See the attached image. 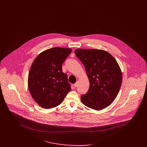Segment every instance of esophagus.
Wrapping results in <instances>:
<instances>
[{
    "label": "esophagus",
    "instance_id": "obj_1",
    "mask_svg": "<svg viewBox=\"0 0 147 147\" xmlns=\"http://www.w3.org/2000/svg\"><path fill=\"white\" fill-rule=\"evenodd\" d=\"M78 85H79V81L76 82V83L75 84H74V86L75 88H76L78 86Z\"/></svg>",
    "mask_w": 147,
    "mask_h": 147
}]
</instances>
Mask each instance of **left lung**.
<instances>
[{
	"mask_svg": "<svg viewBox=\"0 0 147 147\" xmlns=\"http://www.w3.org/2000/svg\"><path fill=\"white\" fill-rule=\"evenodd\" d=\"M75 53L84 64L90 84L87 93L81 96L82 102L96 110L105 109L114 101L121 86L122 74L118 64L102 50L78 49Z\"/></svg>",
	"mask_w": 147,
	"mask_h": 147,
	"instance_id": "obj_1",
	"label": "left lung"
}]
</instances>
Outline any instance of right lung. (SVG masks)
Returning <instances> with one entry per match:
<instances>
[{"label": "right lung", "mask_w": 147, "mask_h": 147, "mask_svg": "<svg viewBox=\"0 0 147 147\" xmlns=\"http://www.w3.org/2000/svg\"><path fill=\"white\" fill-rule=\"evenodd\" d=\"M72 49L54 47L40 53L32 63L28 75V88L33 100L44 109L60 105L71 90L62 64Z\"/></svg>", "instance_id": "add662e5"}]
</instances>
